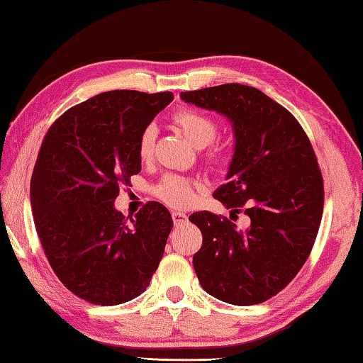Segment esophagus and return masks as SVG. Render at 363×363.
Returning a JSON list of instances; mask_svg holds the SVG:
<instances>
[{
	"instance_id": "obj_1",
	"label": "esophagus",
	"mask_w": 363,
	"mask_h": 363,
	"mask_svg": "<svg viewBox=\"0 0 363 363\" xmlns=\"http://www.w3.org/2000/svg\"><path fill=\"white\" fill-rule=\"evenodd\" d=\"M171 216H172V223H174V226H182V224L187 223V215H186V213L172 211Z\"/></svg>"
}]
</instances>
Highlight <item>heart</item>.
<instances>
[{"mask_svg": "<svg viewBox=\"0 0 363 363\" xmlns=\"http://www.w3.org/2000/svg\"><path fill=\"white\" fill-rule=\"evenodd\" d=\"M172 124L179 129L187 140L194 147L203 148L210 145L208 152L203 155L205 163L213 169L221 168L226 163V150L220 143H213L218 134V123L208 114L197 109L184 108L172 114ZM155 140H157V129L153 125H147L140 132L139 140H137V155L142 161L152 160L155 153ZM197 194V184L189 177L177 174H166L161 181L153 187V195L161 202L172 208H184L191 205Z\"/></svg>", "mask_w": 363, "mask_h": 363, "instance_id": "obj_1", "label": "heart"}]
</instances>
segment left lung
<instances>
[{
  "mask_svg": "<svg viewBox=\"0 0 363 363\" xmlns=\"http://www.w3.org/2000/svg\"><path fill=\"white\" fill-rule=\"evenodd\" d=\"M181 99L233 123L234 157L215 199L250 218L249 229L238 231L211 211L189 216L203 238L194 255L197 278L233 306L268 301L301 272L318 234L325 191L312 143L284 106L255 87L223 84Z\"/></svg>",
  "mask_w": 363,
  "mask_h": 363,
  "instance_id": "1",
  "label": "left lung"
}]
</instances>
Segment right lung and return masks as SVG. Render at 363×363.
Here are the masks:
<instances>
[{"instance_id": "add662e5", "label": "right lung", "mask_w": 363, "mask_h": 363, "mask_svg": "<svg viewBox=\"0 0 363 363\" xmlns=\"http://www.w3.org/2000/svg\"><path fill=\"white\" fill-rule=\"evenodd\" d=\"M171 100V91H105L62 113L40 147L30 181L38 239L61 283L90 303L140 296L163 258L166 206L148 202L128 223L114 200L140 172V132Z\"/></svg>"}]
</instances>
